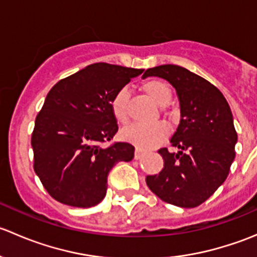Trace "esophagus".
<instances>
[{
	"instance_id": "obj_1",
	"label": "esophagus",
	"mask_w": 257,
	"mask_h": 257,
	"mask_svg": "<svg viewBox=\"0 0 257 257\" xmlns=\"http://www.w3.org/2000/svg\"><path fill=\"white\" fill-rule=\"evenodd\" d=\"M144 153H145L144 150L139 149V148H136V152H134V158H136V159H141V158L143 157Z\"/></svg>"
}]
</instances>
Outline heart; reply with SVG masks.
<instances>
[{"mask_svg":"<svg viewBox=\"0 0 257 257\" xmlns=\"http://www.w3.org/2000/svg\"><path fill=\"white\" fill-rule=\"evenodd\" d=\"M145 94L158 105H167L172 99V89L167 83L162 80H148L143 84ZM128 98L129 92L126 88H120L114 93L110 99V110L114 118L121 124L128 123ZM168 125L162 121L154 124H133L123 131V138L136 144L142 149H152L162 143L167 137Z\"/></svg>","mask_w":257,"mask_h":257,"instance_id":"b5f03b06","label":"heart"}]
</instances>
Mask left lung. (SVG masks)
I'll list each match as a JSON object with an SVG mask.
<instances>
[{
    "label": "left lung",
    "mask_w": 257,
    "mask_h": 257,
    "mask_svg": "<svg viewBox=\"0 0 257 257\" xmlns=\"http://www.w3.org/2000/svg\"><path fill=\"white\" fill-rule=\"evenodd\" d=\"M153 76L167 79L177 90L180 123L170 143L179 152L158 150L164 168L145 181L165 203L195 208L224 183L235 159L237 134L231 109L214 84L183 67L163 64L147 69L143 78Z\"/></svg>",
    "instance_id": "left-lung-1"
}]
</instances>
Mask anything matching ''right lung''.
I'll use <instances>...</instances> for the list:
<instances>
[{"instance_id":"right-lung-1","label":"right lung","mask_w":257,"mask_h":257,"mask_svg":"<svg viewBox=\"0 0 257 257\" xmlns=\"http://www.w3.org/2000/svg\"><path fill=\"white\" fill-rule=\"evenodd\" d=\"M143 69L94 63L52 87L36 116L33 168L49 195L74 208L104 199L107 178L118 162H131L134 147H100L118 132L110 110L114 93Z\"/></svg>"}]
</instances>
